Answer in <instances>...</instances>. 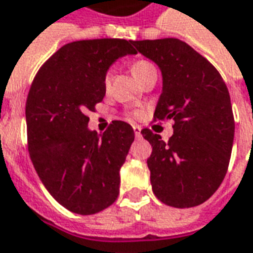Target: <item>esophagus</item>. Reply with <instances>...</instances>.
<instances>
[{
    "label": "esophagus",
    "mask_w": 253,
    "mask_h": 253,
    "mask_svg": "<svg viewBox=\"0 0 253 253\" xmlns=\"http://www.w3.org/2000/svg\"><path fill=\"white\" fill-rule=\"evenodd\" d=\"M132 130H134L135 137H139V135H141V127L139 126H132Z\"/></svg>",
    "instance_id": "esophagus-1"
}]
</instances>
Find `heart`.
I'll list each match as a JSON object with an SVG mask.
<instances>
[{"instance_id": "b5f03b06", "label": "heart", "mask_w": 253, "mask_h": 253, "mask_svg": "<svg viewBox=\"0 0 253 253\" xmlns=\"http://www.w3.org/2000/svg\"><path fill=\"white\" fill-rule=\"evenodd\" d=\"M155 70V67L149 63V61H146V60H138V61H135L134 64H132V74L135 75V78L141 81L142 78L146 75V74H149L151 71ZM109 84H111V71H108L105 74V78H104V84H105V87H108Z\"/></svg>"}]
</instances>
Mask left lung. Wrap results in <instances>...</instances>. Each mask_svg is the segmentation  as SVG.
Instances as JSON below:
<instances>
[{"mask_svg": "<svg viewBox=\"0 0 253 253\" xmlns=\"http://www.w3.org/2000/svg\"><path fill=\"white\" fill-rule=\"evenodd\" d=\"M132 43L162 71L155 119L174 121L167 142L149 128L141 131L152 145V190L167 206H200L216 192L229 167L234 139L229 90L216 68L181 40Z\"/></svg>", "mask_w": 253, "mask_h": 253, "instance_id": "1", "label": "left lung"}]
</instances>
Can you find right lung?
<instances>
[{"label":"right lung","instance_id":"right-lung-1","mask_svg":"<svg viewBox=\"0 0 253 253\" xmlns=\"http://www.w3.org/2000/svg\"><path fill=\"white\" fill-rule=\"evenodd\" d=\"M132 41H75L61 46L35 75L26 102L28 152L47 192L79 215L114 204L119 171L134 141L132 127L114 121L102 132L90 130L86 114L105 96L109 67L135 54Z\"/></svg>","mask_w":253,"mask_h":253}]
</instances>
